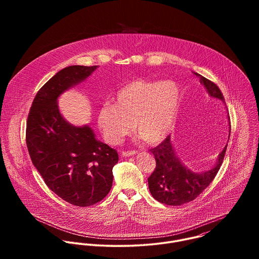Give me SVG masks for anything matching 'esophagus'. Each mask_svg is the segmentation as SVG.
Here are the masks:
<instances>
[{
	"label": "esophagus",
	"mask_w": 259,
	"mask_h": 259,
	"mask_svg": "<svg viewBox=\"0 0 259 259\" xmlns=\"http://www.w3.org/2000/svg\"><path fill=\"white\" fill-rule=\"evenodd\" d=\"M137 152L136 151H125V152H122V156L123 157H131V156H134L136 155Z\"/></svg>",
	"instance_id": "34e87169"
}]
</instances>
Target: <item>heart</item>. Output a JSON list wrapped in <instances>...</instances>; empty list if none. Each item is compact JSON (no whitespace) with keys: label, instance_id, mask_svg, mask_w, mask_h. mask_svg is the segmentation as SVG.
Returning a JSON list of instances; mask_svg holds the SVG:
<instances>
[{"label":"heart","instance_id":"b5f03b06","mask_svg":"<svg viewBox=\"0 0 259 259\" xmlns=\"http://www.w3.org/2000/svg\"><path fill=\"white\" fill-rule=\"evenodd\" d=\"M180 99L178 86L172 81L135 80L121 87L103 104L97 124L109 144H118L131 132L150 144L162 141L171 131Z\"/></svg>","mask_w":259,"mask_h":259}]
</instances>
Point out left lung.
I'll use <instances>...</instances> for the list:
<instances>
[{
    "mask_svg": "<svg viewBox=\"0 0 259 259\" xmlns=\"http://www.w3.org/2000/svg\"><path fill=\"white\" fill-rule=\"evenodd\" d=\"M195 73L200 77V82L205 86L210 97L225 102L223 92L215 83ZM228 120L231 128L230 116ZM227 147L228 144L219 154L213 168L201 173L193 172L181 163L175 154L170 136H167L163 142L151 150L156 159V168L147 178L152 196L160 203L171 206H179L195 200L215 178L224 162Z\"/></svg>",
    "mask_w": 259,
    "mask_h": 259,
    "instance_id": "1",
    "label": "left lung"
}]
</instances>
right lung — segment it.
<instances>
[{
  "instance_id": "right-lung-1",
  "label": "right lung",
  "mask_w": 259,
  "mask_h": 259,
  "mask_svg": "<svg viewBox=\"0 0 259 259\" xmlns=\"http://www.w3.org/2000/svg\"><path fill=\"white\" fill-rule=\"evenodd\" d=\"M96 67L71 65L59 70L36 93L26 122V145L33 166L53 193L79 207L94 205L107 196L119 156L97 140L89 126L67 123L57 98Z\"/></svg>"
}]
</instances>
